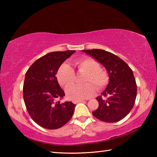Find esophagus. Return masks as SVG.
Segmentation results:
<instances>
[{"label": "esophagus", "mask_w": 157, "mask_h": 157, "mask_svg": "<svg viewBox=\"0 0 157 157\" xmlns=\"http://www.w3.org/2000/svg\"><path fill=\"white\" fill-rule=\"evenodd\" d=\"M84 102V100H75V101H73V103H74V104H77V103H78V102Z\"/></svg>", "instance_id": "1"}]
</instances>
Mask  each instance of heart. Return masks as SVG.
<instances>
[{
	"mask_svg": "<svg viewBox=\"0 0 157 157\" xmlns=\"http://www.w3.org/2000/svg\"><path fill=\"white\" fill-rule=\"evenodd\" d=\"M75 67L79 73H85L83 79L84 84H72L75 79V72L68 63L60 66L57 73V78L61 86H68L66 90V96L70 100H80L93 96L95 87L102 90L107 86L109 78L107 73L100 68L98 62L92 58L84 57L77 59Z\"/></svg>",
	"mask_w": 157,
	"mask_h": 157,
	"instance_id": "b5f03b06",
	"label": "heart"
}]
</instances>
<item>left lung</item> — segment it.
Segmentation results:
<instances>
[{"mask_svg":"<svg viewBox=\"0 0 157 157\" xmlns=\"http://www.w3.org/2000/svg\"><path fill=\"white\" fill-rule=\"evenodd\" d=\"M107 69L109 82L101 95L97 97L99 107L92 113L106 123H116L124 118L134 107L137 86L132 70L113 53L100 49L83 50Z\"/></svg>","mask_w":157,"mask_h":157,"instance_id":"left-lung-1","label":"left lung"}]
</instances>
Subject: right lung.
<instances>
[{
    "instance_id": "obj_1",
    "label": "right lung",
    "mask_w": 157,
    "mask_h": 157,
    "mask_svg": "<svg viewBox=\"0 0 157 157\" xmlns=\"http://www.w3.org/2000/svg\"><path fill=\"white\" fill-rule=\"evenodd\" d=\"M75 51L52 52L36 60L25 73L23 100L32 119L44 128L55 129L71 120L75 105L61 103L65 95L55 76L62 63Z\"/></svg>"
}]
</instances>
